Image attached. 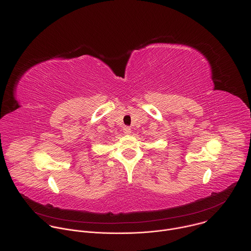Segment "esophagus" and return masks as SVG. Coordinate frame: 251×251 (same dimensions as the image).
<instances>
[{"label":"esophagus","mask_w":251,"mask_h":251,"mask_svg":"<svg viewBox=\"0 0 251 251\" xmlns=\"http://www.w3.org/2000/svg\"><path fill=\"white\" fill-rule=\"evenodd\" d=\"M123 132H124L125 135H130V134H131V128L128 127V126H125V127L123 128Z\"/></svg>","instance_id":"1"}]
</instances>
